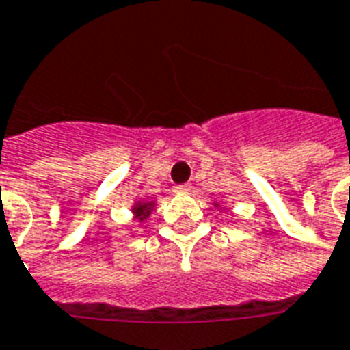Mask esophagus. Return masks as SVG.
<instances>
[{
	"label": "esophagus",
	"mask_w": 350,
	"mask_h": 350,
	"mask_svg": "<svg viewBox=\"0 0 350 350\" xmlns=\"http://www.w3.org/2000/svg\"><path fill=\"white\" fill-rule=\"evenodd\" d=\"M190 187L189 183H183V185H176L174 187V192H178V194H187V192H190Z\"/></svg>",
	"instance_id": "esophagus-1"
}]
</instances>
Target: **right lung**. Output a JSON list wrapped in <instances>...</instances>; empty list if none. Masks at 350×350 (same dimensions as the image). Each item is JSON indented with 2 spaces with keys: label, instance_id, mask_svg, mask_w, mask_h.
<instances>
[{
  "label": "right lung",
  "instance_id": "add662e5",
  "mask_svg": "<svg viewBox=\"0 0 350 350\" xmlns=\"http://www.w3.org/2000/svg\"><path fill=\"white\" fill-rule=\"evenodd\" d=\"M150 204H152V203H146V204L138 203V204H136L135 212H136V215H138V219L144 221V219H146V217H149Z\"/></svg>",
  "mask_w": 350,
  "mask_h": 350
}]
</instances>
